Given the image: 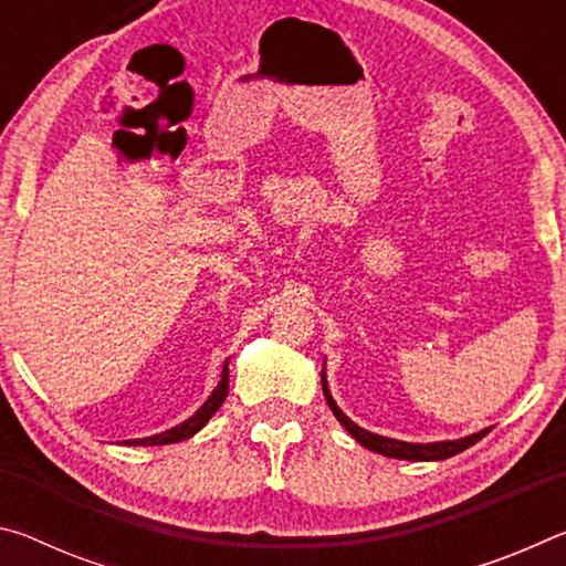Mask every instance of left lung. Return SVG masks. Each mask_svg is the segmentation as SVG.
I'll use <instances>...</instances> for the list:
<instances>
[{"label":"left lung","mask_w":566,"mask_h":566,"mask_svg":"<svg viewBox=\"0 0 566 566\" xmlns=\"http://www.w3.org/2000/svg\"><path fill=\"white\" fill-rule=\"evenodd\" d=\"M322 391H324V399H327V405L332 409V415L339 419V424L347 429V432L357 439L361 447L371 449V452H377L381 457H391V459H407V462H442V459L454 457L459 452H464L472 444H476L479 439L486 437L492 432V427L482 429V432H474L469 437L462 439H444V442H427V444H419V442H401V439H389V437H381L369 432V429H364L359 424H354V421L344 415V411L337 407V401H334L329 385H327V369H322Z\"/></svg>","instance_id":"obj_1"}]
</instances>
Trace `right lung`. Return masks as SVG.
I'll use <instances>...</instances> for the list:
<instances>
[{"label":"right lung","mask_w":566,"mask_h":566,"mask_svg":"<svg viewBox=\"0 0 566 566\" xmlns=\"http://www.w3.org/2000/svg\"><path fill=\"white\" fill-rule=\"evenodd\" d=\"M227 391H229V359L222 364V375H219V385L212 389V395L207 397L205 405L199 407L195 415L181 421V424L167 429V432L155 434V437H145V439H127V442H124V444H129V447H159V444L185 442V439L195 437L199 429H202L207 421L214 417V411L222 407V401L227 399Z\"/></svg>","instance_id":"right-lung-1"}]
</instances>
